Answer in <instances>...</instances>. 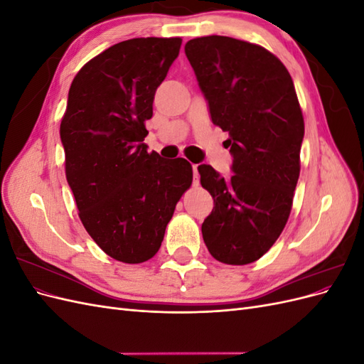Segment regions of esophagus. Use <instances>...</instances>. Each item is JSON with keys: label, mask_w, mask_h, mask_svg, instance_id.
I'll list each match as a JSON object with an SVG mask.
<instances>
[{"label": "esophagus", "mask_w": 364, "mask_h": 364, "mask_svg": "<svg viewBox=\"0 0 364 364\" xmlns=\"http://www.w3.org/2000/svg\"><path fill=\"white\" fill-rule=\"evenodd\" d=\"M193 183L197 185L199 183V171H197V165H193Z\"/></svg>", "instance_id": "1"}]
</instances>
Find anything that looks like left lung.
Here are the masks:
<instances>
[{
  "instance_id": "obj_1",
  "label": "left lung",
  "mask_w": 364,
  "mask_h": 364,
  "mask_svg": "<svg viewBox=\"0 0 364 364\" xmlns=\"http://www.w3.org/2000/svg\"><path fill=\"white\" fill-rule=\"evenodd\" d=\"M185 54L213 123L229 134L232 174L197 167L214 199L202 223L211 255L245 266L259 259L287 223L299 179L304 117L291 75L266 48L228 36L186 42Z\"/></svg>"
}]
</instances>
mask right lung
<instances>
[{"mask_svg":"<svg viewBox=\"0 0 364 364\" xmlns=\"http://www.w3.org/2000/svg\"><path fill=\"white\" fill-rule=\"evenodd\" d=\"M181 38H134L77 73L60 123L65 173L87 234L117 261L156 255L176 203L193 182L191 164L147 151L144 123Z\"/></svg>","mask_w":364,"mask_h":364,"instance_id":"right-lung-1","label":"right lung"}]
</instances>
